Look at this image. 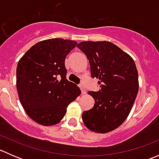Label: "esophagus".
Segmentation results:
<instances>
[{
	"label": "esophagus",
	"instance_id": "esophagus-1",
	"mask_svg": "<svg viewBox=\"0 0 159 159\" xmlns=\"http://www.w3.org/2000/svg\"><path fill=\"white\" fill-rule=\"evenodd\" d=\"M79 87H80V89H81V93H82V94H86V89H85V88H84V86L82 85V84H80Z\"/></svg>",
	"mask_w": 159,
	"mask_h": 159
}]
</instances>
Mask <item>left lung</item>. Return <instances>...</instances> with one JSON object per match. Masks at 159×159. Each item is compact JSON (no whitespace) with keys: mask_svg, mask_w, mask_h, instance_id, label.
Returning a JSON list of instances; mask_svg holds the SVG:
<instances>
[{"mask_svg":"<svg viewBox=\"0 0 159 159\" xmlns=\"http://www.w3.org/2000/svg\"><path fill=\"white\" fill-rule=\"evenodd\" d=\"M89 60L91 78L101 89L89 91L94 105L82 114L91 131L107 133L119 127L129 116L139 91V75L132 57L109 41H82L77 45Z\"/></svg>","mask_w":159,"mask_h":159,"instance_id":"1","label":"left lung"}]
</instances>
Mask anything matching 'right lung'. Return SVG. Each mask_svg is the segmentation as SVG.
Segmentation results:
<instances>
[{"label":"right lung","mask_w":159,"mask_h":159,"mask_svg":"<svg viewBox=\"0 0 159 159\" xmlns=\"http://www.w3.org/2000/svg\"><path fill=\"white\" fill-rule=\"evenodd\" d=\"M77 42L63 38L44 40L32 46L17 66L19 99L28 116L44 126L60 122L81 90L66 78L65 57Z\"/></svg>","instance_id":"obj_1"}]
</instances>
